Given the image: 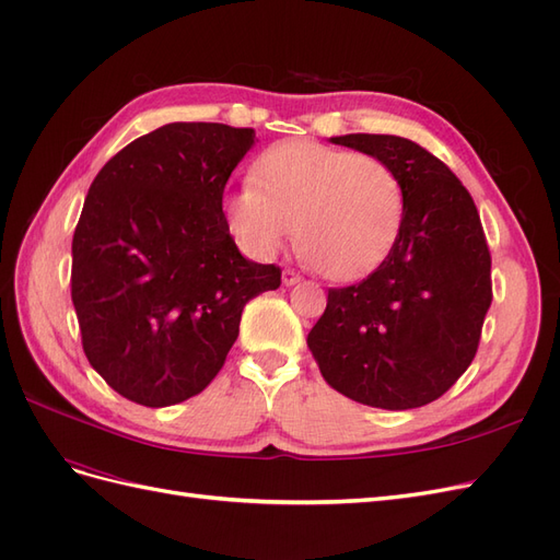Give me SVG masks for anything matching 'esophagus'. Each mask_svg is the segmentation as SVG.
<instances>
[{"mask_svg": "<svg viewBox=\"0 0 560 560\" xmlns=\"http://www.w3.org/2000/svg\"><path fill=\"white\" fill-rule=\"evenodd\" d=\"M296 282H301V276H299V273H294L292 268H284V270H282V284L292 287V284H296Z\"/></svg>", "mask_w": 560, "mask_h": 560, "instance_id": "1", "label": "esophagus"}]
</instances>
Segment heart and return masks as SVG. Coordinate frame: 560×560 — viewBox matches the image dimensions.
Masks as SVG:
<instances>
[{"instance_id": "obj_1", "label": "heart", "mask_w": 560, "mask_h": 560, "mask_svg": "<svg viewBox=\"0 0 560 560\" xmlns=\"http://www.w3.org/2000/svg\"><path fill=\"white\" fill-rule=\"evenodd\" d=\"M226 219L252 257H276L296 226L303 259L331 280H354L397 241L404 189L376 156L290 140L254 161L252 184L226 198Z\"/></svg>"}]
</instances>
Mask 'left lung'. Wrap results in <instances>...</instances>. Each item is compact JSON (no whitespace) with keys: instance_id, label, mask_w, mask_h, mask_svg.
Listing matches in <instances>:
<instances>
[{"instance_id":"obj_1","label":"left lung","mask_w":560,"mask_h":560,"mask_svg":"<svg viewBox=\"0 0 560 560\" xmlns=\"http://www.w3.org/2000/svg\"><path fill=\"white\" fill-rule=\"evenodd\" d=\"M331 142L393 167L404 219L374 273L329 290L308 348L336 393L376 409H418L442 397L477 354L493 301L481 219L460 179L420 144L364 132Z\"/></svg>"}]
</instances>
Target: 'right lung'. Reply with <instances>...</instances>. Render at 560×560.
<instances>
[{
	"label": "right lung",
	"instance_id": "1",
	"mask_svg": "<svg viewBox=\"0 0 560 560\" xmlns=\"http://www.w3.org/2000/svg\"><path fill=\"white\" fill-rule=\"evenodd\" d=\"M252 128L167 124L93 179L72 241L83 352L118 395L161 409L202 393L238 338L245 303L280 268L245 259L222 210Z\"/></svg>",
	"mask_w": 560,
	"mask_h": 560
}]
</instances>
